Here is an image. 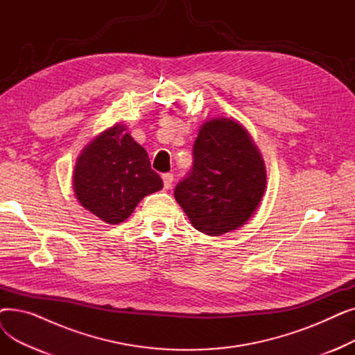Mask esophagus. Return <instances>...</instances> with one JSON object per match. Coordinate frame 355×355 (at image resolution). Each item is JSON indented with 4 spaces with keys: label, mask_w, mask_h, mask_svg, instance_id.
<instances>
[{
    "label": "esophagus",
    "mask_w": 355,
    "mask_h": 355,
    "mask_svg": "<svg viewBox=\"0 0 355 355\" xmlns=\"http://www.w3.org/2000/svg\"><path fill=\"white\" fill-rule=\"evenodd\" d=\"M162 181H164V189H171L173 181H174V175L171 173H165L162 174Z\"/></svg>",
    "instance_id": "1"
}]
</instances>
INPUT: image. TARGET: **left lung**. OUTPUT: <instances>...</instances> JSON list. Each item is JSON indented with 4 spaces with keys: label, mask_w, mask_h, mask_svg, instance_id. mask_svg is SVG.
Returning <instances> with one entry per match:
<instances>
[{
    "label": "left lung",
    "mask_w": 355,
    "mask_h": 355,
    "mask_svg": "<svg viewBox=\"0 0 355 355\" xmlns=\"http://www.w3.org/2000/svg\"><path fill=\"white\" fill-rule=\"evenodd\" d=\"M265 189V164L248 130L223 118L201 126L193 168L174 197L198 232L220 236L245 225Z\"/></svg>",
    "instance_id": "left-lung-1"
}]
</instances>
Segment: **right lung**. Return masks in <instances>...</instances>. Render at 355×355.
<instances>
[{
  "mask_svg": "<svg viewBox=\"0 0 355 355\" xmlns=\"http://www.w3.org/2000/svg\"><path fill=\"white\" fill-rule=\"evenodd\" d=\"M74 194L85 209L118 225L148 194L162 189L145 149L115 125L93 139L74 168Z\"/></svg>",
  "mask_w": 355,
  "mask_h": 355,
  "instance_id": "obj_1",
  "label": "right lung"
}]
</instances>
